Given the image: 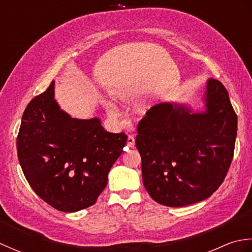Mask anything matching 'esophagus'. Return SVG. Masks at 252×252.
<instances>
[{"label": "esophagus", "mask_w": 252, "mask_h": 252, "mask_svg": "<svg viewBox=\"0 0 252 252\" xmlns=\"http://www.w3.org/2000/svg\"><path fill=\"white\" fill-rule=\"evenodd\" d=\"M134 145H135V138L133 136H129L127 137V143H126V146L129 148H134Z\"/></svg>", "instance_id": "esophagus-1"}]
</instances>
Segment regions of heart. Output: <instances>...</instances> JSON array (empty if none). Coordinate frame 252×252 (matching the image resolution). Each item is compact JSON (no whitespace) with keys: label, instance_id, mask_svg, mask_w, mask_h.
I'll list each match as a JSON object with an SVG mask.
<instances>
[{"label":"heart","instance_id":"obj_1","mask_svg":"<svg viewBox=\"0 0 252 252\" xmlns=\"http://www.w3.org/2000/svg\"><path fill=\"white\" fill-rule=\"evenodd\" d=\"M125 98V94H118L116 96V99H123Z\"/></svg>","mask_w":252,"mask_h":252}]
</instances>
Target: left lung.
<instances>
[{
    "mask_svg": "<svg viewBox=\"0 0 252 252\" xmlns=\"http://www.w3.org/2000/svg\"><path fill=\"white\" fill-rule=\"evenodd\" d=\"M203 107L164 101L138 123L135 145L143 183L160 205L185 207L207 199L225 179L237 135L228 93L208 79Z\"/></svg>",
    "mask_w": 252,
    "mask_h": 252,
    "instance_id": "8db88e82",
    "label": "left lung"
}]
</instances>
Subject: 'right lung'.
I'll list each match as a JSON object with an SVG mask.
<instances>
[{
  "instance_id": "1",
  "label": "right lung",
  "mask_w": 252,
  "mask_h": 252,
  "mask_svg": "<svg viewBox=\"0 0 252 252\" xmlns=\"http://www.w3.org/2000/svg\"><path fill=\"white\" fill-rule=\"evenodd\" d=\"M100 119H77L55 99L53 81L27 106L17 137L20 167L35 194L53 208L77 212L95 203L126 143Z\"/></svg>"
}]
</instances>
